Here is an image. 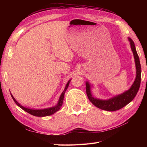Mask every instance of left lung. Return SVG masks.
<instances>
[{"label":"left lung","mask_w":147,"mask_h":147,"mask_svg":"<svg viewBox=\"0 0 147 147\" xmlns=\"http://www.w3.org/2000/svg\"><path fill=\"white\" fill-rule=\"evenodd\" d=\"M129 40L130 42L131 50L133 52V54H134L137 72L135 81L128 91L123 93L122 94L118 95L116 97H113L112 99L106 100L97 99L93 97L90 90V84H89L88 82H86V94L88 99L91 103L97 107V108L107 111H110V112L121 109L133 100L139 90L141 82V65L140 60L136 50L134 42L130 38H129Z\"/></svg>","instance_id":"left-lung-1"}]
</instances>
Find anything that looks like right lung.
<instances>
[{"mask_svg": "<svg viewBox=\"0 0 147 147\" xmlns=\"http://www.w3.org/2000/svg\"><path fill=\"white\" fill-rule=\"evenodd\" d=\"M70 80H69L68 82V83H67L66 86L65 87V89L64 91L62 92V94L59 97V99L58 101V104H57V105L55 106V107H53L51 108H48V109H40V110H34V109H28V108H26L24 107L23 106L21 105L15 99L13 96H12V94H11V96L13 98V100L15 101V102L16 103V104L19 106L20 108H21L23 110H24V111H26V112H28L29 113H30V115H34V116L35 117H46V116H49V115H51L52 114H53L54 113L56 112L57 111H58L60 108L61 107L62 105H63V100H64V94H65V92L66 91L67 89L68 86H69V84L70 83Z\"/></svg>", "mask_w": 147, "mask_h": 147, "instance_id": "1", "label": "right lung"}]
</instances>
